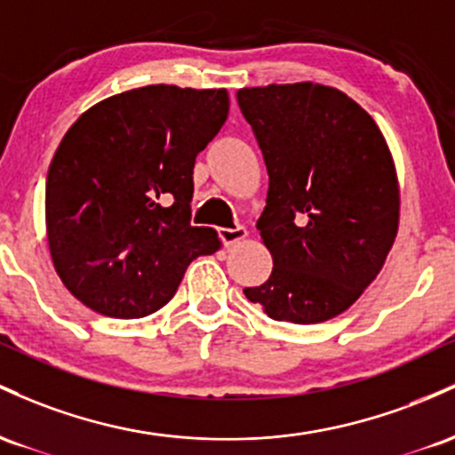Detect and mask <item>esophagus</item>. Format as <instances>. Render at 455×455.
I'll use <instances>...</instances> for the list:
<instances>
[{
  "instance_id": "34e87169",
  "label": "esophagus",
  "mask_w": 455,
  "mask_h": 455,
  "mask_svg": "<svg viewBox=\"0 0 455 455\" xmlns=\"http://www.w3.org/2000/svg\"><path fill=\"white\" fill-rule=\"evenodd\" d=\"M219 236L223 238V243H226V247H232V244L241 243L247 238V229L244 228H221L219 229Z\"/></svg>"
}]
</instances>
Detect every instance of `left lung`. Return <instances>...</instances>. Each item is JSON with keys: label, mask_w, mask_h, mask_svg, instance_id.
<instances>
[{"label": "left lung", "mask_w": 455, "mask_h": 455, "mask_svg": "<svg viewBox=\"0 0 455 455\" xmlns=\"http://www.w3.org/2000/svg\"><path fill=\"white\" fill-rule=\"evenodd\" d=\"M268 172L259 236L273 273L244 288L273 320L335 318L376 279L400 228V182L379 124L338 88L299 81L236 94Z\"/></svg>", "instance_id": "obj_1"}]
</instances>
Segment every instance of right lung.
Here are the masks:
<instances>
[{"label":"right lung","mask_w":455,"mask_h":455,"mask_svg":"<svg viewBox=\"0 0 455 455\" xmlns=\"http://www.w3.org/2000/svg\"><path fill=\"white\" fill-rule=\"evenodd\" d=\"M226 88L146 85L92 105L47 173L55 273L85 307L144 318L170 303L188 264L223 247L191 226L193 165L228 120Z\"/></svg>","instance_id":"obj_1"}]
</instances>
